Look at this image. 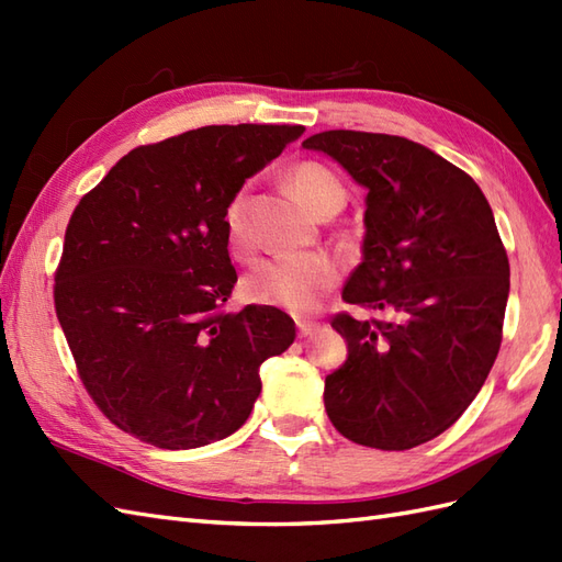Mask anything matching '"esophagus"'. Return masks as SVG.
<instances>
[{"label": "esophagus", "instance_id": "esophagus-1", "mask_svg": "<svg viewBox=\"0 0 562 562\" xmlns=\"http://www.w3.org/2000/svg\"><path fill=\"white\" fill-rule=\"evenodd\" d=\"M321 328L318 321H308V318H300L296 321V330H300V338H308Z\"/></svg>", "mask_w": 562, "mask_h": 562}]
</instances>
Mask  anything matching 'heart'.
<instances>
[{
  "instance_id": "obj_1",
  "label": "heart",
  "mask_w": 562,
  "mask_h": 562,
  "mask_svg": "<svg viewBox=\"0 0 562 562\" xmlns=\"http://www.w3.org/2000/svg\"><path fill=\"white\" fill-rule=\"evenodd\" d=\"M292 183L308 207L318 214L338 212L348 198L342 178L316 159H306L292 166ZM250 183L238 186L226 200L222 222L229 246L236 258H250L256 250L254 226H250ZM340 278V260L328 250H306V254L278 256L250 270L244 280L248 302L262 306L288 308L294 314L314 312L324 296Z\"/></svg>"
}]
</instances>
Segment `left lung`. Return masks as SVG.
<instances>
[{"label":"left lung","instance_id":"8db88e82","mask_svg":"<svg viewBox=\"0 0 562 562\" xmlns=\"http://www.w3.org/2000/svg\"><path fill=\"white\" fill-rule=\"evenodd\" d=\"M304 147L369 190L342 302L386 316L330 318L348 360L326 376V413L355 445H425L479 396L503 342L509 260L493 210L469 173L405 137L326 130Z\"/></svg>","mask_w":562,"mask_h":562}]
</instances>
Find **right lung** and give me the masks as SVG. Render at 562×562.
<instances>
[{
  "label": "right lung",
  "mask_w": 562,
  "mask_h": 562,
  "mask_svg": "<svg viewBox=\"0 0 562 562\" xmlns=\"http://www.w3.org/2000/svg\"><path fill=\"white\" fill-rule=\"evenodd\" d=\"M302 125H207L139 145L79 200L55 270L77 374L123 432L195 449L236 432L260 364L294 340L274 306L224 308L236 284L222 212Z\"/></svg>",
  "instance_id": "1"
}]
</instances>
